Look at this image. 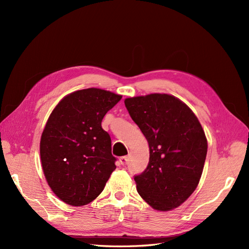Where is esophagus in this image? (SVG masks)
<instances>
[{
    "label": "esophagus",
    "instance_id": "esophagus-1",
    "mask_svg": "<svg viewBox=\"0 0 249 249\" xmlns=\"http://www.w3.org/2000/svg\"><path fill=\"white\" fill-rule=\"evenodd\" d=\"M127 161H129V159H127V157H126V156L120 157L119 162H120V164H122V165H125V164L127 163Z\"/></svg>",
    "mask_w": 249,
    "mask_h": 249
}]
</instances>
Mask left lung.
I'll return each mask as SVG.
<instances>
[{
    "label": "left lung",
    "instance_id": "1",
    "mask_svg": "<svg viewBox=\"0 0 249 249\" xmlns=\"http://www.w3.org/2000/svg\"><path fill=\"white\" fill-rule=\"evenodd\" d=\"M124 105L149 146L146 169L134 177L139 195L158 211L178 208L196 189L205 165L208 142L200 123L169 94L129 97Z\"/></svg>",
    "mask_w": 249,
    "mask_h": 249
}]
</instances>
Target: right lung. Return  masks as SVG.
Here are the masks:
<instances>
[{"instance_id": "1", "label": "right lung", "mask_w": 249, "mask_h": 249, "mask_svg": "<svg viewBox=\"0 0 249 249\" xmlns=\"http://www.w3.org/2000/svg\"><path fill=\"white\" fill-rule=\"evenodd\" d=\"M120 100L107 90L83 89L63 97L51 113L40 139L41 165L52 191L67 205L91 202L115 170L102 120Z\"/></svg>"}]
</instances>
